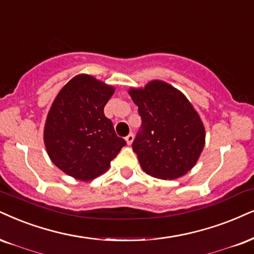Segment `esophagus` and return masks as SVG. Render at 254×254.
I'll return each instance as SVG.
<instances>
[{
  "instance_id": "obj_1",
  "label": "esophagus",
  "mask_w": 254,
  "mask_h": 254,
  "mask_svg": "<svg viewBox=\"0 0 254 254\" xmlns=\"http://www.w3.org/2000/svg\"><path fill=\"white\" fill-rule=\"evenodd\" d=\"M133 140H134V135H133V133H129V134H128V135L126 136V142H127V145H128V146L132 145Z\"/></svg>"
}]
</instances>
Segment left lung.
I'll return each instance as SVG.
<instances>
[{
	"mask_svg": "<svg viewBox=\"0 0 254 254\" xmlns=\"http://www.w3.org/2000/svg\"><path fill=\"white\" fill-rule=\"evenodd\" d=\"M129 95L142 121L132 145L142 170L164 180H174L192 170L206 136L192 103L160 80L151 81L145 88H130Z\"/></svg>",
	"mask_w": 254,
	"mask_h": 254,
	"instance_id": "obj_1",
	"label": "left lung"
}]
</instances>
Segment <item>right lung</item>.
I'll return each mask as SVG.
<instances>
[{
	"instance_id": "1",
	"label": "right lung",
	"mask_w": 254,
	"mask_h": 254,
	"mask_svg": "<svg viewBox=\"0 0 254 254\" xmlns=\"http://www.w3.org/2000/svg\"><path fill=\"white\" fill-rule=\"evenodd\" d=\"M113 94L114 87L80 74L59 92L49 109L43 132L47 153L75 179L89 181L103 174L126 146L103 113Z\"/></svg>"
}]
</instances>
